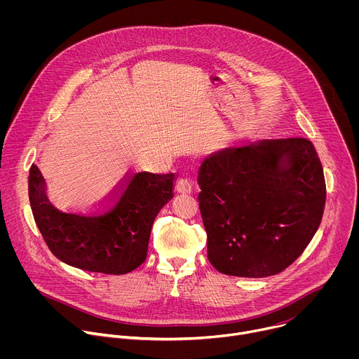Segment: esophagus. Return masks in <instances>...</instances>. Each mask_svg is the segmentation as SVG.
Wrapping results in <instances>:
<instances>
[{"label":"esophagus","instance_id":"34e87169","mask_svg":"<svg viewBox=\"0 0 359 359\" xmlns=\"http://www.w3.org/2000/svg\"><path fill=\"white\" fill-rule=\"evenodd\" d=\"M176 191L183 194H190L193 191V184L187 179H179L176 183Z\"/></svg>","mask_w":359,"mask_h":359}]
</instances>
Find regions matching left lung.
Segmentation results:
<instances>
[{"label":"left lung","instance_id":"1","mask_svg":"<svg viewBox=\"0 0 359 359\" xmlns=\"http://www.w3.org/2000/svg\"><path fill=\"white\" fill-rule=\"evenodd\" d=\"M197 182L208 259L227 276L281 273L310 244L324 215V170L305 137L219 150L203 161Z\"/></svg>","mask_w":359,"mask_h":359}]
</instances>
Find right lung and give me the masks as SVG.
<instances>
[{
  "label": "right lung",
  "instance_id": "obj_1",
  "mask_svg": "<svg viewBox=\"0 0 359 359\" xmlns=\"http://www.w3.org/2000/svg\"><path fill=\"white\" fill-rule=\"evenodd\" d=\"M175 173L130 175L95 212H62L43 193V177L32 165L28 196L35 223L57 259L104 274H126L147 255L153 222L173 197Z\"/></svg>",
  "mask_w": 359,
  "mask_h": 359
}]
</instances>
